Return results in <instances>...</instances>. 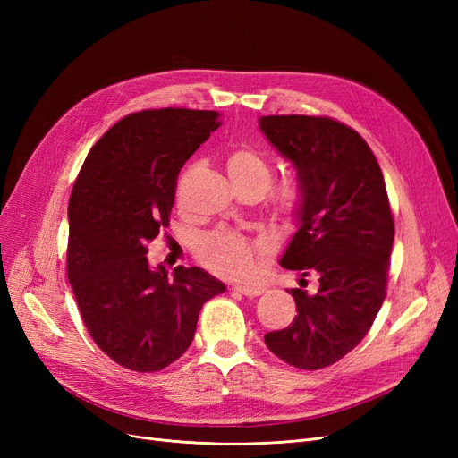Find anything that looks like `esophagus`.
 I'll return each instance as SVG.
<instances>
[{"label":"esophagus","instance_id":"obj_1","mask_svg":"<svg viewBox=\"0 0 458 458\" xmlns=\"http://www.w3.org/2000/svg\"><path fill=\"white\" fill-rule=\"evenodd\" d=\"M233 288L237 290V293L248 296V298H256V296H259L263 293V288L256 286V284H234Z\"/></svg>","mask_w":458,"mask_h":458}]
</instances>
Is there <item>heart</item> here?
<instances>
[{"label": "heart", "mask_w": 458, "mask_h": 458, "mask_svg": "<svg viewBox=\"0 0 458 458\" xmlns=\"http://www.w3.org/2000/svg\"><path fill=\"white\" fill-rule=\"evenodd\" d=\"M225 168L242 197H261L263 206L276 217H293L306 199V187L296 174L269 182L271 162L254 145L242 143L231 148ZM195 254L208 269L231 279H242L256 266V246L231 229L204 233L195 242Z\"/></svg>", "instance_id": "heart-1"}]
</instances>
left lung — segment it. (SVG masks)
<instances>
[{"label": "left lung", "mask_w": 458, "mask_h": 458, "mask_svg": "<svg viewBox=\"0 0 458 458\" xmlns=\"http://www.w3.org/2000/svg\"><path fill=\"white\" fill-rule=\"evenodd\" d=\"M271 145L306 187L298 231L281 266L317 275L313 294L293 288L294 321L266 335L290 367L335 365L365 338L386 298L395 224L377 157L353 128L328 116H261ZM306 279H300V286Z\"/></svg>", "instance_id": "left-lung-1"}]
</instances>
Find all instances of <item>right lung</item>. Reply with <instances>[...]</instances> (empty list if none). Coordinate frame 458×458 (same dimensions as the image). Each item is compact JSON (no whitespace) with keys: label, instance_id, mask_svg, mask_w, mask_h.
I'll return each instance as SVG.
<instances>
[{"label":"right lung","instance_id":"right-lung-1","mask_svg":"<svg viewBox=\"0 0 458 458\" xmlns=\"http://www.w3.org/2000/svg\"><path fill=\"white\" fill-rule=\"evenodd\" d=\"M221 126L216 110L147 108L114 123L76 177L68 202L66 275L99 350L157 372L195 338L204 303L225 284L200 267L150 269L147 244L168 227L177 175Z\"/></svg>","mask_w":458,"mask_h":458}]
</instances>
